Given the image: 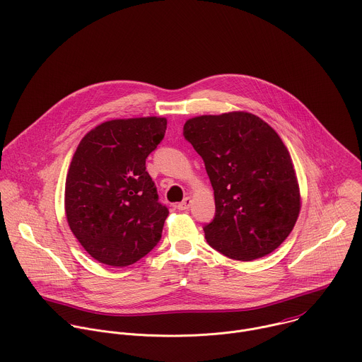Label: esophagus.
<instances>
[{
    "instance_id": "1",
    "label": "esophagus",
    "mask_w": 362,
    "mask_h": 362,
    "mask_svg": "<svg viewBox=\"0 0 362 362\" xmlns=\"http://www.w3.org/2000/svg\"><path fill=\"white\" fill-rule=\"evenodd\" d=\"M190 206H192V197H185L183 202L177 204V209L179 210H187Z\"/></svg>"
}]
</instances>
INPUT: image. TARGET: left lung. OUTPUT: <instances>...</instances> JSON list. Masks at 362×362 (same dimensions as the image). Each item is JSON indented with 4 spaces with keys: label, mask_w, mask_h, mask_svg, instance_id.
Returning a JSON list of instances; mask_svg holds the SVG:
<instances>
[{
    "label": "left lung",
    "mask_w": 362,
    "mask_h": 362,
    "mask_svg": "<svg viewBox=\"0 0 362 362\" xmlns=\"http://www.w3.org/2000/svg\"><path fill=\"white\" fill-rule=\"evenodd\" d=\"M183 135L214 190L216 216L203 228L207 243L238 262L274 252L301 209L296 169L279 134L262 117L233 110L190 117Z\"/></svg>",
    "instance_id": "obj_1"
}]
</instances>
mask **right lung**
Listing matches in <instances>:
<instances>
[{
	"label": "right lung",
	"instance_id": "add662e5",
	"mask_svg": "<svg viewBox=\"0 0 362 362\" xmlns=\"http://www.w3.org/2000/svg\"><path fill=\"white\" fill-rule=\"evenodd\" d=\"M168 119H112L79 142L65 182V214L86 253L112 267L145 257L160 240L169 210L146 172Z\"/></svg>",
	"mask_w": 362,
	"mask_h": 362
}]
</instances>
